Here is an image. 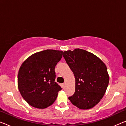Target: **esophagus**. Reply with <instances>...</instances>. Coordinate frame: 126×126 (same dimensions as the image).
I'll list each match as a JSON object with an SVG mask.
<instances>
[{
    "mask_svg": "<svg viewBox=\"0 0 126 126\" xmlns=\"http://www.w3.org/2000/svg\"><path fill=\"white\" fill-rule=\"evenodd\" d=\"M66 86V83H63V84H62V86H63V88H65V87Z\"/></svg>",
    "mask_w": 126,
    "mask_h": 126,
    "instance_id": "1",
    "label": "esophagus"
}]
</instances>
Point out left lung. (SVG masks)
<instances>
[{
	"mask_svg": "<svg viewBox=\"0 0 126 126\" xmlns=\"http://www.w3.org/2000/svg\"><path fill=\"white\" fill-rule=\"evenodd\" d=\"M63 56L75 79V90L69 100L80 109L97 105L106 92L109 81L107 68L94 54L81 49L63 52Z\"/></svg>",
	"mask_w": 126,
	"mask_h": 126,
	"instance_id": "left-lung-1",
	"label": "left lung"
}]
</instances>
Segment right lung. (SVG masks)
I'll return each instance as SVG.
<instances>
[{
    "label": "right lung",
    "instance_id": "add662e5",
    "mask_svg": "<svg viewBox=\"0 0 126 126\" xmlns=\"http://www.w3.org/2000/svg\"><path fill=\"white\" fill-rule=\"evenodd\" d=\"M63 53L53 49L39 52L31 55L21 65L18 87L30 105L44 109L55 101L61 88L55 82V69Z\"/></svg>",
    "mask_w": 126,
    "mask_h": 126
}]
</instances>
